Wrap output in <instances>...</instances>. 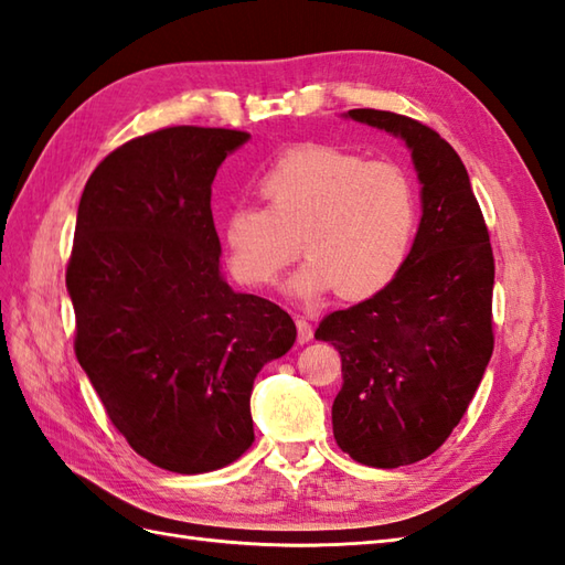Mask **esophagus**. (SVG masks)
<instances>
[{"label": "esophagus", "instance_id": "obj_1", "mask_svg": "<svg viewBox=\"0 0 565 565\" xmlns=\"http://www.w3.org/2000/svg\"><path fill=\"white\" fill-rule=\"evenodd\" d=\"M296 328H298V342L306 344L313 340V328H310V322L301 316H296Z\"/></svg>", "mask_w": 565, "mask_h": 565}]
</instances>
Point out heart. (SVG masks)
I'll return each instance as SVG.
<instances>
[{
    "instance_id": "heart-1",
    "label": "heart",
    "mask_w": 565,
    "mask_h": 565,
    "mask_svg": "<svg viewBox=\"0 0 565 565\" xmlns=\"http://www.w3.org/2000/svg\"><path fill=\"white\" fill-rule=\"evenodd\" d=\"M257 189L264 206H235L223 221L227 264L249 289L274 286L303 249L308 262L291 281L296 296L334 286L342 298H366L388 286L411 255L419 199L398 162L303 146L281 154Z\"/></svg>"
}]
</instances>
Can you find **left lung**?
<instances>
[{
  "label": "left lung",
  "mask_w": 565,
  "mask_h": 565,
  "mask_svg": "<svg viewBox=\"0 0 565 565\" xmlns=\"http://www.w3.org/2000/svg\"><path fill=\"white\" fill-rule=\"evenodd\" d=\"M350 116L413 150L423 221L395 279L334 310L316 338L342 359L338 447L364 466L398 468L435 454L473 401L495 344V259L466 167L437 130L393 111Z\"/></svg>",
  "instance_id": "1"
}]
</instances>
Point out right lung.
I'll list each match as a JSON object with an SVG mask.
<instances>
[{"mask_svg":"<svg viewBox=\"0 0 565 565\" xmlns=\"http://www.w3.org/2000/svg\"><path fill=\"white\" fill-rule=\"evenodd\" d=\"M235 128L170 126L106 154L82 191L67 291L75 354L118 435L172 473H209L255 441L259 369L291 316L221 276L211 184Z\"/></svg>","mask_w":565,"mask_h":565,"instance_id":"obj_1","label":"right lung"}]
</instances>
